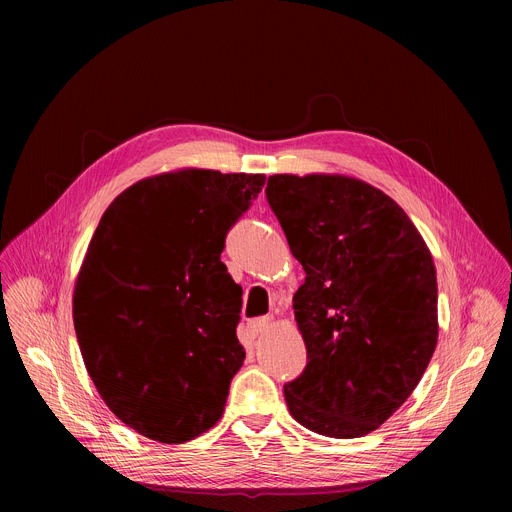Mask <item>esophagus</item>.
Instances as JSON below:
<instances>
[{
	"label": "esophagus",
	"mask_w": 512,
	"mask_h": 512,
	"mask_svg": "<svg viewBox=\"0 0 512 512\" xmlns=\"http://www.w3.org/2000/svg\"><path fill=\"white\" fill-rule=\"evenodd\" d=\"M271 318H259V320H255V322H251V332L255 334V336H261V334H265L269 328H271Z\"/></svg>",
	"instance_id": "obj_1"
}]
</instances>
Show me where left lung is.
<instances>
[{"mask_svg": "<svg viewBox=\"0 0 512 512\" xmlns=\"http://www.w3.org/2000/svg\"><path fill=\"white\" fill-rule=\"evenodd\" d=\"M306 281L294 314L308 350L283 387L287 409L320 435L379 429L413 393L437 344V277L405 210L342 174H273L265 188Z\"/></svg>", "mask_w": 512, "mask_h": 512, "instance_id": "1", "label": "left lung"}]
</instances>
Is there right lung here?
Instances as JSON below:
<instances>
[{"label": "right lung", "mask_w": 512, "mask_h": 512, "mask_svg": "<svg viewBox=\"0 0 512 512\" xmlns=\"http://www.w3.org/2000/svg\"><path fill=\"white\" fill-rule=\"evenodd\" d=\"M263 184L182 168L135 182L101 216L72 320L101 399L139 435L182 444L223 417L245 348L243 289L221 253Z\"/></svg>", "instance_id": "obj_1"}]
</instances>
